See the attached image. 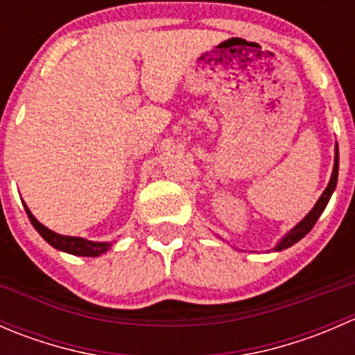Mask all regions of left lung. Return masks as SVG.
<instances>
[{
    "mask_svg": "<svg viewBox=\"0 0 355 355\" xmlns=\"http://www.w3.org/2000/svg\"><path fill=\"white\" fill-rule=\"evenodd\" d=\"M336 180H338V144H335V163H333V171H331V177H330V182H328L327 189L323 191L321 198L318 199V202L314 204L313 209H311L309 213H307L306 216H304L302 220H300L299 223L292 228V230L287 232V234H285L284 237L277 242V245L273 247L275 252L288 249V247L297 244L300 239H304L311 230H313V227L316 225L318 218L321 216V213H323L324 207H327V204H328V200H330V198H331L333 191H335Z\"/></svg>",
    "mask_w": 355,
    "mask_h": 355,
    "instance_id": "1",
    "label": "left lung"
}]
</instances>
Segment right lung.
<instances>
[{
    "instance_id": "right-lung-1",
    "label": "right lung",
    "mask_w": 355,
    "mask_h": 355,
    "mask_svg": "<svg viewBox=\"0 0 355 355\" xmlns=\"http://www.w3.org/2000/svg\"><path fill=\"white\" fill-rule=\"evenodd\" d=\"M25 211H27V216L31 220L32 227L37 230V234L48 242L49 245H53L55 249L63 250V252L73 254V256H84V257H98L101 254L108 252L111 249V242H94V241H87V239L82 237H70V235H62L56 234V232L49 230L48 227L37 221V218L31 213V209L27 207V204L24 202Z\"/></svg>"
}]
</instances>
